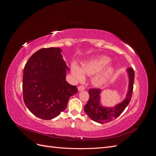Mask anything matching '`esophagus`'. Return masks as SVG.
Returning a JSON list of instances; mask_svg holds the SVG:
<instances>
[{
    "instance_id": "34e87169",
    "label": "esophagus",
    "mask_w": 156,
    "mask_h": 156,
    "mask_svg": "<svg viewBox=\"0 0 156 156\" xmlns=\"http://www.w3.org/2000/svg\"><path fill=\"white\" fill-rule=\"evenodd\" d=\"M84 90H85V87L84 86H79L78 87V90L79 91H83Z\"/></svg>"
}]
</instances>
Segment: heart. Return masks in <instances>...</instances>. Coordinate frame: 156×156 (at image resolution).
<instances>
[{
	"label": "heart",
	"instance_id": "b5f03b06",
	"mask_svg": "<svg viewBox=\"0 0 156 156\" xmlns=\"http://www.w3.org/2000/svg\"><path fill=\"white\" fill-rule=\"evenodd\" d=\"M111 58L105 56H101L82 63L81 68L76 64L72 66V73L78 81H83L85 75L91 76L96 74L92 79V83L96 87H101L108 81L114 73V67L108 64Z\"/></svg>",
	"mask_w": 156,
	"mask_h": 156
}]
</instances>
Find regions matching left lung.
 <instances>
[{
	"label": "left lung",
	"mask_w": 156,
	"mask_h": 156,
	"mask_svg": "<svg viewBox=\"0 0 156 156\" xmlns=\"http://www.w3.org/2000/svg\"><path fill=\"white\" fill-rule=\"evenodd\" d=\"M126 72L129 79L128 90L124 100L114 107H107L101 104V89L89 90V100L87 105L84 107V111L92 120L100 124L107 123L120 115L128 105L133 92L135 72L131 68H127Z\"/></svg>",
	"instance_id": "obj_1"
}]
</instances>
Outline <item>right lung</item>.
<instances>
[{
  "label": "right lung",
  "mask_w": 156,
  "mask_h": 156,
  "mask_svg": "<svg viewBox=\"0 0 156 156\" xmlns=\"http://www.w3.org/2000/svg\"><path fill=\"white\" fill-rule=\"evenodd\" d=\"M59 48H43L27 61L23 71V94L27 107L36 116L51 120L68 105L77 94L76 86L66 81L69 70Z\"/></svg>",
  "instance_id": "obj_1"
}]
</instances>
